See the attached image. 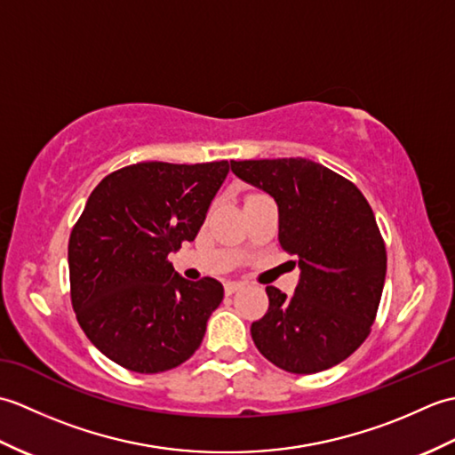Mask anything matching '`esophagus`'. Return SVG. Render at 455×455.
<instances>
[{
  "label": "esophagus",
  "mask_w": 455,
  "mask_h": 455,
  "mask_svg": "<svg viewBox=\"0 0 455 455\" xmlns=\"http://www.w3.org/2000/svg\"><path fill=\"white\" fill-rule=\"evenodd\" d=\"M244 287V283H240V282H227L225 283V293L227 295H233V293H236V291H240V289Z\"/></svg>",
  "instance_id": "esophagus-1"
}]
</instances>
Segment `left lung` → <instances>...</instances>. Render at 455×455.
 I'll list each match as a JSON object with an SVG mask.
<instances>
[{
  "instance_id": "8db88e82",
  "label": "left lung",
  "mask_w": 455,
  "mask_h": 455,
  "mask_svg": "<svg viewBox=\"0 0 455 455\" xmlns=\"http://www.w3.org/2000/svg\"><path fill=\"white\" fill-rule=\"evenodd\" d=\"M279 209V244L297 256L293 295L266 287L267 313L252 323L256 347L289 373L344 362L371 331L387 254L370 203L352 181L307 158L230 160Z\"/></svg>"
}]
</instances>
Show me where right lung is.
I'll return each instance as SVG.
<instances>
[{
  "mask_svg": "<svg viewBox=\"0 0 455 455\" xmlns=\"http://www.w3.org/2000/svg\"><path fill=\"white\" fill-rule=\"evenodd\" d=\"M228 162H140L92 191L68 243L76 318L109 360L160 373L196 354L225 289L183 279L168 254L196 240Z\"/></svg>",
  "mask_w": 455,
  "mask_h": 455,
  "instance_id": "right-lung-1",
  "label": "right lung"
}]
</instances>
